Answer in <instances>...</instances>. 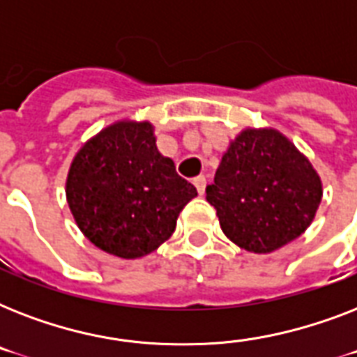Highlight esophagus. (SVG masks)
Here are the masks:
<instances>
[{
	"mask_svg": "<svg viewBox=\"0 0 357 357\" xmlns=\"http://www.w3.org/2000/svg\"><path fill=\"white\" fill-rule=\"evenodd\" d=\"M195 185H196V189H198V192L204 195V192H206V185H207L206 176H198V178H195Z\"/></svg>",
	"mask_w": 357,
	"mask_h": 357,
	"instance_id": "obj_1",
	"label": "esophagus"
}]
</instances>
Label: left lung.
Returning a JSON list of instances; mask_svg holds the SVG:
<instances>
[{
    "label": "left lung",
    "instance_id": "8db88e82",
    "mask_svg": "<svg viewBox=\"0 0 357 357\" xmlns=\"http://www.w3.org/2000/svg\"><path fill=\"white\" fill-rule=\"evenodd\" d=\"M206 195L229 241L268 254L310 228L322 200V181L285 135L248 128L229 142Z\"/></svg>",
    "mask_w": 357,
    "mask_h": 357
}]
</instances>
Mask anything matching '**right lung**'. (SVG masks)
Instances as JSON below:
<instances>
[{"label":"right lung","instance_id":"add662e5","mask_svg":"<svg viewBox=\"0 0 357 357\" xmlns=\"http://www.w3.org/2000/svg\"><path fill=\"white\" fill-rule=\"evenodd\" d=\"M198 196L159 153L150 122L119 120L86 140L66 178V202L94 246L122 259L157 250Z\"/></svg>","mask_w":357,"mask_h":357}]
</instances>
